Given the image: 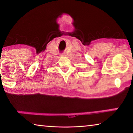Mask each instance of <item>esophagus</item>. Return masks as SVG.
Wrapping results in <instances>:
<instances>
[{
  "label": "esophagus",
  "instance_id": "34e87169",
  "mask_svg": "<svg viewBox=\"0 0 133 133\" xmlns=\"http://www.w3.org/2000/svg\"><path fill=\"white\" fill-rule=\"evenodd\" d=\"M61 56H65V55H64V54H61Z\"/></svg>",
  "mask_w": 133,
  "mask_h": 133
}]
</instances>
